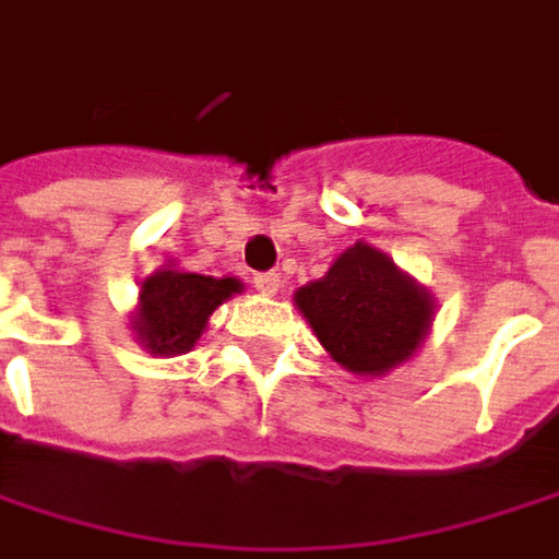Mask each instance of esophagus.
Segmentation results:
<instances>
[{"label": "esophagus", "mask_w": 559, "mask_h": 559, "mask_svg": "<svg viewBox=\"0 0 559 559\" xmlns=\"http://www.w3.org/2000/svg\"><path fill=\"white\" fill-rule=\"evenodd\" d=\"M252 284H255V290H259V294H278L281 278L275 275V272H259V275L252 278Z\"/></svg>", "instance_id": "1"}]
</instances>
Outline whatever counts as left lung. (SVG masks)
<instances>
[{
  "label": "left lung",
  "mask_w": 559,
  "mask_h": 559,
  "mask_svg": "<svg viewBox=\"0 0 559 559\" xmlns=\"http://www.w3.org/2000/svg\"><path fill=\"white\" fill-rule=\"evenodd\" d=\"M322 347L354 373L379 377L408 360L430 329L433 300L395 262L354 243L329 275L294 294Z\"/></svg>",
  "instance_id": "left-lung-1"
}]
</instances>
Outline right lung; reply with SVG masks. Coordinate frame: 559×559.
Listing matches in <instances>:
<instances>
[{
  "mask_svg": "<svg viewBox=\"0 0 559 559\" xmlns=\"http://www.w3.org/2000/svg\"><path fill=\"white\" fill-rule=\"evenodd\" d=\"M230 294H240L237 278H209L164 269L142 281L135 332L151 354H186L202 338L205 322Z\"/></svg>",
  "mask_w": 559,
  "mask_h": 559,
  "instance_id": "add662e5",
  "label": "right lung"
}]
</instances>
